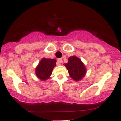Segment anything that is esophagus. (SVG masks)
I'll return each instance as SVG.
<instances>
[{
	"label": "esophagus",
	"mask_w": 121,
	"mask_h": 121,
	"mask_svg": "<svg viewBox=\"0 0 121 121\" xmlns=\"http://www.w3.org/2000/svg\"><path fill=\"white\" fill-rule=\"evenodd\" d=\"M62 59H57V64L58 65H60V64L62 63Z\"/></svg>",
	"instance_id": "1"
}]
</instances>
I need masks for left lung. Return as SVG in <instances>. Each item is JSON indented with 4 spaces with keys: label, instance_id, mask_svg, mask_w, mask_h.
Instances as JSON below:
<instances>
[{
    "label": "left lung",
    "instance_id": "obj_1",
    "mask_svg": "<svg viewBox=\"0 0 121 121\" xmlns=\"http://www.w3.org/2000/svg\"><path fill=\"white\" fill-rule=\"evenodd\" d=\"M68 61L64 64L70 77L74 81H79L81 80L86 74V70L85 65L81 59L75 56H71L68 59Z\"/></svg>",
    "mask_w": 121,
    "mask_h": 121
}]
</instances>
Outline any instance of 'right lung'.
<instances>
[{
    "instance_id": "right-lung-1",
    "label": "right lung",
    "mask_w": 121,
    "mask_h": 121,
    "mask_svg": "<svg viewBox=\"0 0 121 121\" xmlns=\"http://www.w3.org/2000/svg\"><path fill=\"white\" fill-rule=\"evenodd\" d=\"M56 60L54 59L42 58L35 68V73L41 81H46L50 78L53 68L56 65Z\"/></svg>"
}]
</instances>
